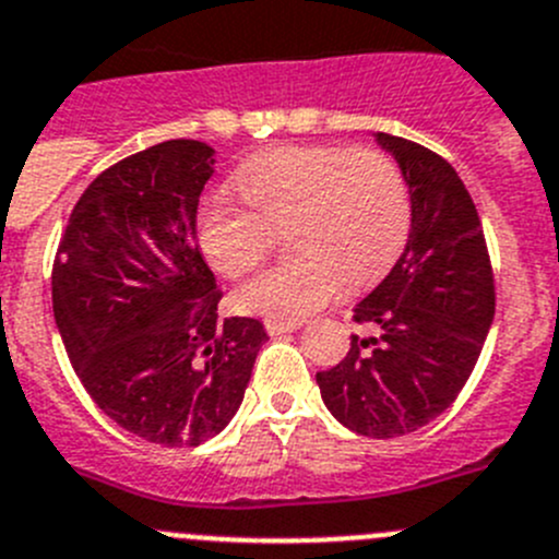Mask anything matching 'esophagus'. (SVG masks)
Wrapping results in <instances>:
<instances>
[{
	"label": "esophagus",
	"mask_w": 559,
	"mask_h": 559,
	"mask_svg": "<svg viewBox=\"0 0 559 559\" xmlns=\"http://www.w3.org/2000/svg\"><path fill=\"white\" fill-rule=\"evenodd\" d=\"M264 328H267L270 336H281V333H292L300 328V322H286V320H267L264 322Z\"/></svg>",
	"instance_id": "1"
}]
</instances>
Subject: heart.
<instances>
[{
	"label": "heart",
	"instance_id": "obj_1",
	"mask_svg": "<svg viewBox=\"0 0 559 559\" xmlns=\"http://www.w3.org/2000/svg\"><path fill=\"white\" fill-rule=\"evenodd\" d=\"M245 209L209 198L198 242L223 278H245L286 226L289 259L234 295L245 314L304 320L347 286H367L397 262L411 228V195L385 154L347 145H284L234 176Z\"/></svg>",
	"mask_w": 559,
	"mask_h": 559
}]
</instances>
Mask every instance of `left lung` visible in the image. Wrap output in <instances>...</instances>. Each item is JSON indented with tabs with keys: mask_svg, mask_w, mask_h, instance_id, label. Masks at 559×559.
I'll return each mask as SVG.
<instances>
[{
	"mask_svg": "<svg viewBox=\"0 0 559 559\" xmlns=\"http://www.w3.org/2000/svg\"><path fill=\"white\" fill-rule=\"evenodd\" d=\"M411 195V234L391 273L356 306L378 336H350V353L317 372L333 419L369 438L430 425L466 385L491 331L493 273L472 195L450 162L378 132Z\"/></svg>",
	"mask_w": 559,
	"mask_h": 559,
	"instance_id": "left-lung-1",
	"label": "left lung"
}]
</instances>
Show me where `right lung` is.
I'll return each instance as SVG.
<instances>
[{
	"instance_id": "1",
	"label": "right lung",
	"mask_w": 559,
	"mask_h": 559,
	"mask_svg": "<svg viewBox=\"0 0 559 559\" xmlns=\"http://www.w3.org/2000/svg\"><path fill=\"white\" fill-rule=\"evenodd\" d=\"M215 148L168 140L115 162L68 217L51 270L55 322L93 403L162 447H198L239 411L267 331L217 320L223 292L195 245Z\"/></svg>"
}]
</instances>
